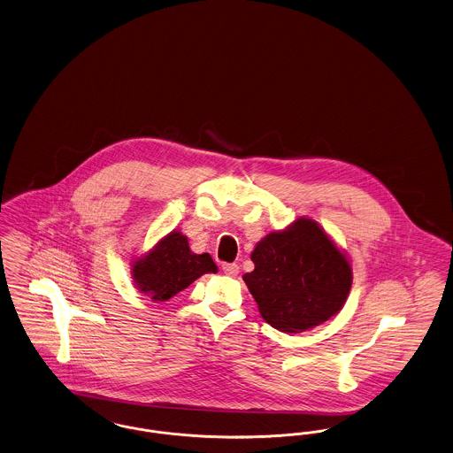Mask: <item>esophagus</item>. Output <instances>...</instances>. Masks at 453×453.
I'll use <instances>...</instances> for the list:
<instances>
[{
    "mask_svg": "<svg viewBox=\"0 0 453 453\" xmlns=\"http://www.w3.org/2000/svg\"><path fill=\"white\" fill-rule=\"evenodd\" d=\"M221 269H223V273H225L226 276L235 277L236 274L240 273V267H238L236 264H223Z\"/></svg>",
    "mask_w": 453,
    "mask_h": 453,
    "instance_id": "obj_1",
    "label": "esophagus"
}]
</instances>
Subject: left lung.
<instances>
[{
	"mask_svg": "<svg viewBox=\"0 0 453 453\" xmlns=\"http://www.w3.org/2000/svg\"><path fill=\"white\" fill-rule=\"evenodd\" d=\"M256 269L243 280L258 313L286 334H301L338 315L354 273L350 257L313 218L301 217L257 242Z\"/></svg>",
	"mask_w": 453,
	"mask_h": 453,
	"instance_id": "1",
	"label": "left lung"
}]
</instances>
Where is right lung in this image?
<instances>
[{"label": "right lung", "instance_id": "right-lung-1", "mask_svg": "<svg viewBox=\"0 0 453 453\" xmlns=\"http://www.w3.org/2000/svg\"><path fill=\"white\" fill-rule=\"evenodd\" d=\"M217 274V264L210 254H195L188 236L173 230L162 236L145 254L130 262L134 286L152 301H167L191 286L197 277Z\"/></svg>", "mask_w": 453, "mask_h": 453}]
</instances>
